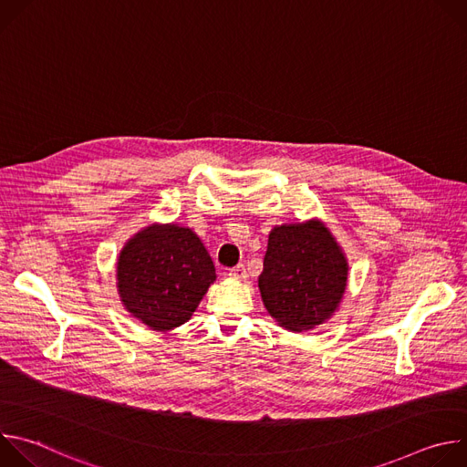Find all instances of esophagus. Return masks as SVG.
<instances>
[{
    "label": "esophagus",
    "mask_w": 467,
    "mask_h": 467,
    "mask_svg": "<svg viewBox=\"0 0 467 467\" xmlns=\"http://www.w3.org/2000/svg\"><path fill=\"white\" fill-rule=\"evenodd\" d=\"M229 277H231V279H247V270H245V265H244V264L234 265V268H231V270H229Z\"/></svg>",
    "instance_id": "34e87169"
}]
</instances>
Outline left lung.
Here are the masks:
<instances>
[{
    "instance_id": "1",
    "label": "left lung",
    "mask_w": 467,
    "mask_h": 467,
    "mask_svg": "<svg viewBox=\"0 0 467 467\" xmlns=\"http://www.w3.org/2000/svg\"><path fill=\"white\" fill-rule=\"evenodd\" d=\"M346 285L348 260L323 223L281 225L270 233L258 288L281 327L301 332L323 323L338 308Z\"/></svg>"
}]
</instances>
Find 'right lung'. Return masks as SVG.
Segmentation results:
<instances>
[{"mask_svg":"<svg viewBox=\"0 0 467 467\" xmlns=\"http://www.w3.org/2000/svg\"><path fill=\"white\" fill-rule=\"evenodd\" d=\"M214 279V264L202 240L177 225L144 229L118 258V292L125 308L155 330L190 319Z\"/></svg>","mask_w":467,"mask_h":467,"instance_id":"1","label":"right lung"}]
</instances>
